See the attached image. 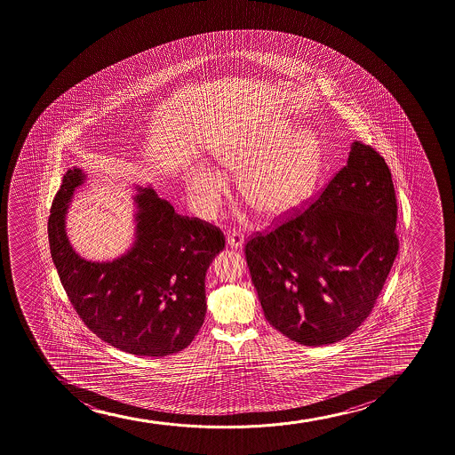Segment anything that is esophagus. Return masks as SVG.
Returning a JSON list of instances; mask_svg holds the SVG:
<instances>
[{"instance_id":"1","label":"esophagus","mask_w":455,"mask_h":455,"mask_svg":"<svg viewBox=\"0 0 455 455\" xmlns=\"http://www.w3.org/2000/svg\"><path fill=\"white\" fill-rule=\"evenodd\" d=\"M245 243V239H243V235L237 233V231H230V233H227V245L230 246V248H242Z\"/></svg>"}]
</instances>
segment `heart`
Segmentation results:
<instances>
[{
    "instance_id": "obj_1",
    "label": "heart",
    "mask_w": 455,
    "mask_h": 455,
    "mask_svg": "<svg viewBox=\"0 0 455 455\" xmlns=\"http://www.w3.org/2000/svg\"><path fill=\"white\" fill-rule=\"evenodd\" d=\"M218 160L228 172H243L242 198L257 215L278 218L313 194L321 175L322 147L315 134L301 133L287 119H275L235 139ZM183 180L205 213H215L230 188L227 175L207 164L188 169Z\"/></svg>"
}]
</instances>
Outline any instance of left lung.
Returning a JSON list of instances; mask_svg holds the SVG:
<instances>
[{"instance_id": "1", "label": "left lung", "mask_w": 455, "mask_h": 455, "mask_svg": "<svg viewBox=\"0 0 455 455\" xmlns=\"http://www.w3.org/2000/svg\"><path fill=\"white\" fill-rule=\"evenodd\" d=\"M396 215L384 158L354 142L347 164L312 204L246 242L251 280L272 327L307 347L353 334L398 256Z\"/></svg>"}]
</instances>
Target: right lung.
Wrapping results in <instances>:
<instances>
[{
  "instance_id": "add662e5",
  "label": "right lung",
  "mask_w": 455,
  "mask_h": 455,
  "mask_svg": "<svg viewBox=\"0 0 455 455\" xmlns=\"http://www.w3.org/2000/svg\"><path fill=\"white\" fill-rule=\"evenodd\" d=\"M86 179L83 169H68L48 220L52 261L69 301L91 331L124 353H179L203 327L205 272L224 250V235L175 213L151 186H134L133 245L113 260L83 259L68 239L67 215Z\"/></svg>"
}]
</instances>
